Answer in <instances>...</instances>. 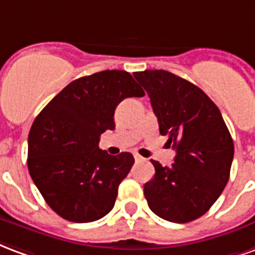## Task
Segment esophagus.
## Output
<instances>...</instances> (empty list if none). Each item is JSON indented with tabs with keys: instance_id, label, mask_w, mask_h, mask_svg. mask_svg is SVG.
<instances>
[{
	"instance_id": "1",
	"label": "esophagus",
	"mask_w": 255,
	"mask_h": 255,
	"mask_svg": "<svg viewBox=\"0 0 255 255\" xmlns=\"http://www.w3.org/2000/svg\"><path fill=\"white\" fill-rule=\"evenodd\" d=\"M133 156H134V160L135 161H142V160H144V157H142V156H141V155H138L137 152H134V153H133Z\"/></svg>"
}]
</instances>
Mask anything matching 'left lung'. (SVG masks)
Here are the masks:
<instances>
[{"instance_id": "obj_1", "label": "left lung", "mask_w": 255, "mask_h": 255, "mask_svg": "<svg viewBox=\"0 0 255 255\" xmlns=\"http://www.w3.org/2000/svg\"><path fill=\"white\" fill-rule=\"evenodd\" d=\"M133 74L149 95L160 134L176 150L171 167L150 160L155 176L144 186L148 206L167 222H193L209 211L228 182L231 134L217 106L190 81L167 70Z\"/></svg>"}]
</instances>
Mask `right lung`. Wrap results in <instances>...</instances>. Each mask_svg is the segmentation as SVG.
<instances>
[{
	"instance_id": "1",
	"label": "right lung",
	"mask_w": 255,
	"mask_h": 255,
	"mask_svg": "<svg viewBox=\"0 0 255 255\" xmlns=\"http://www.w3.org/2000/svg\"><path fill=\"white\" fill-rule=\"evenodd\" d=\"M144 95L125 70H103L72 81L35 118L28 135L29 175L62 219L95 222L114 208L134 157L102 150L100 134L115 129L114 113L122 100Z\"/></svg>"
}]
</instances>
